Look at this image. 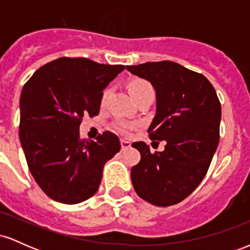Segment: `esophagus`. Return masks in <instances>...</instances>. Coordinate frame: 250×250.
Segmentation results:
<instances>
[{
	"instance_id": "1",
	"label": "esophagus",
	"mask_w": 250,
	"mask_h": 250,
	"mask_svg": "<svg viewBox=\"0 0 250 250\" xmlns=\"http://www.w3.org/2000/svg\"><path fill=\"white\" fill-rule=\"evenodd\" d=\"M130 146H131V143L129 142V141H125V140H121V148H122V150L130 148Z\"/></svg>"
}]
</instances>
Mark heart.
Returning a JSON list of instances; mask_svg holds the SVG:
<instances>
[{
  "label": "heart",
  "mask_w": 250,
  "mask_h": 250,
  "mask_svg": "<svg viewBox=\"0 0 250 250\" xmlns=\"http://www.w3.org/2000/svg\"><path fill=\"white\" fill-rule=\"evenodd\" d=\"M129 90H130L134 100H136V99H139L140 96L145 95V94L148 93V91H154V89H153V87H151L150 83H149L148 81H146V80L135 79L130 83H129ZM109 94H110V88L104 89V91H103L102 96H101L102 103H104L105 101H107V99L109 97ZM114 128H115L120 134L129 135L130 134L131 129L135 128V125L134 123L120 120V121H116L115 123H114Z\"/></svg>",
  "instance_id": "b5f03b06"
}]
</instances>
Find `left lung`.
I'll use <instances>...</instances> for the list:
<instances>
[{
	"label": "left lung",
	"instance_id": "1",
	"mask_svg": "<svg viewBox=\"0 0 250 250\" xmlns=\"http://www.w3.org/2000/svg\"><path fill=\"white\" fill-rule=\"evenodd\" d=\"M156 91V115L150 140L165 141V150L150 153L134 142L141 160L131 168V182L141 199L160 207L188 197L205 179L220 140L221 103L211 83L176 62L127 65Z\"/></svg>",
	"mask_w": 250,
	"mask_h": 250
}]
</instances>
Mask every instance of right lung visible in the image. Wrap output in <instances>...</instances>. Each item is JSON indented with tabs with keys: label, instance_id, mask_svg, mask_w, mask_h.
<instances>
[{
	"label": "right lung",
	"instance_id": "add662e5",
	"mask_svg": "<svg viewBox=\"0 0 250 250\" xmlns=\"http://www.w3.org/2000/svg\"><path fill=\"white\" fill-rule=\"evenodd\" d=\"M125 65L84 57H60L37 69L20 100V140L40 188L50 199L75 205L100 187L105 162L121 149L110 131L96 141L80 137L83 115L96 116L103 89Z\"/></svg>",
	"mask_w": 250,
	"mask_h": 250
}]
</instances>
